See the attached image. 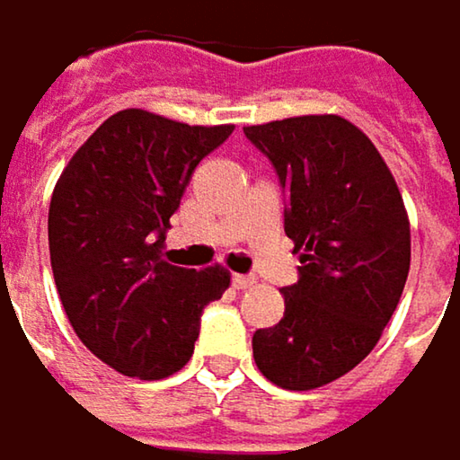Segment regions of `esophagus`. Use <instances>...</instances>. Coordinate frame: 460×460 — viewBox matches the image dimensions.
<instances>
[{
  "instance_id": "esophagus-1",
  "label": "esophagus",
  "mask_w": 460,
  "mask_h": 460,
  "mask_svg": "<svg viewBox=\"0 0 460 460\" xmlns=\"http://www.w3.org/2000/svg\"><path fill=\"white\" fill-rule=\"evenodd\" d=\"M254 284H257L254 276H243V273H235V276H233V287L241 289V292H243V289H252Z\"/></svg>"
}]
</instances>
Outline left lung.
<instances>
[{
  "mask_svg": "<svg viewBox=\"0 0 460 460\" xmlns=\"http://www.w3.org/2000/svg\"><path fill=\"white\" fill-rule=\"evenodd\" d=\"M289 190L287 235L300 281L281 289L287 311L254 332L260 372L289 391L322 388L380 341L410 273V219L385 160L341 115L246 125Z\"/></svg>",
  "mask_w": 460,
  "mask_h": 460,
  "instance_id": "1",
  "label": "left lung"
}]
</instances>
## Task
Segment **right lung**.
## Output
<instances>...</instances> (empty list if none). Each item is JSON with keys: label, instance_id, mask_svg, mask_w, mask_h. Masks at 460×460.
<instances>
[{"label": "right lung", "instance_id": "right-lung-1", "mask_svg": "<svg viewBox=\"0 0 460 460\" xmlns=\"http://www.w3.org/2000/svg\"><path fill=\"white\" fill-rule=\"evenodd\" d=\"M233 128L122 110L56 181L48 241L61 305L83 345L128 377L179 372L203 308L230 287L227 268H176L163 249L195 165Z\"/></svg>", "mask_w": 460, "mask_h": 460}]
</instances>
